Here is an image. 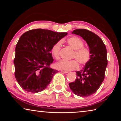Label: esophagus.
Listing matches in <instances>:
<instances>
[{
    "label": "esophagus",
    "mask_w": 121,
    "mask_h": 121,
    "mask_svg": "<svg viewBox=\"0 0 121 121\" xmlns=\"http://www.w3.org/2000/svg\"><path fill=\"white\" fill-rule=\"evenodd\" d=\"M61 72L63 73H68V71H65V70H61Z\"/></svg>",
    "instance_id": "obj_1"
}]
</instances>
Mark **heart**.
<instances>
[{"label": "heart", "instance_id": "1", "mask_svg": "<svg viewBox=\"0 0 121 121\" xmlns=\"http://www.w3.org/2000/svg\"><path fill=\"white\" fill-rule=\"evenodd\" d=\"M67 42L69 45L75 50L73 58L77 60H61L57 62L55 65V67L59 69L69 71L78 68L79 65L77 61L81 65L86 64L90 60L91 53L89 48L83 46V41L78 37L73 36L69 38ZM61 44V41H58L53 45L51 48V53L56 60H58L60 58Z\"/></svg>", "mask_w": 121, "mask_h": 121}]
</instances>
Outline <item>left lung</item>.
<instances>
[{
	"mask_svg": "<svg viewBox=\"0 0 121 121\" xmlns=\"http://www.w3.org/2000/svg\"><path fill=\"white\" fill-rule=\"evenodd\" d=\"M72 33L81 36L86 42L91 56L83 69L76 71V79L69 85L76 95L89 97L97 91L105 78L108 63L107 50L101 39L89 30L78 29Z\"/></svg>",
	"mask_w": 121,
	"mask_h": 121,
	"instance_id": "obj_1",
	"label": "left lung"
}]
</instances>
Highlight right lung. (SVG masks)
Masks as SVG:
<instances>
[{"instance_id": "1", "label": "right lung", "mask_w": 121, "mask_h": 121, "mask_svg": "<svg viewBox=\"0 0 121 121\" xmlns=\"http://www.w3.org/2000/svg\"><path fill=\"white\" fill-rule=\"evenodd\" d=\"M67 34L37 29L20 37L15 48L14 63L15 78L24 90L39 92L50 83L58 72L50 67L53 61L51 48Z\"/></svg>"}]
</instances>
